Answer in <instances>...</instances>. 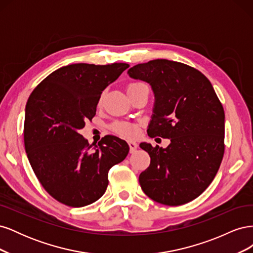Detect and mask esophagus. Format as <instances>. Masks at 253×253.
<instances>
[{"mask_svg":"<svg viewBox=\"0 0 253 253\" xmlns=\"http://www.w3.org/2000/svg\"><path fill=\"white\" fill-rule=\"evenodd\" d=\"M127 143H128V147H129V152H131V153H134L137 150V147H138V145H137V143L135 141H133V140L127 141Z\"/></svg>","mask_w":253,"mask_h":253,"instance_id":"1","label":"esophagus"}]
</instances>
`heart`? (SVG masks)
I'll return each instance as SVG.
<instances>
[{"mask_svg":"<svg viewBox=\"0 0 253 253\" xmlns=\"http://www.w3.org/2000/svg\"><path fill=\"white\" fill-rule=\"evenodd\" d=\"M145 84L141 83V82H136V83H132L129 84L127 90H131L137 87H140V86H144ZM114 131L116 132L117 134L121 135V136H125V137H131L135 134V126L131 124H126V122H118V124H115L113 126Z\"/></svg>","mask_w":253,"mask_h":253,"instance_id":"obj_1","label":"heart"}]
</instances>
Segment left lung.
Instances as JSON below:
<instances>
[{
  "instance_id": "left-lung-1",
  "label": "left lung",
  "mask_w": 253,
  "mask_h": 253,
  "mask_svg": "<svg viewBox=\"0 0 253 253\" xmlns=\"http://www.w3.org/2000/svg\"><path fill=\"white\" fill-rule=\"evenodd\" d=\"M127 74L154 93L148 135L171 140L167 148L139 144L151 157L139 175L142 191L167 206L193 201L215 177L225 150V113L211 82L195 68L166 59L137 64Z\"/></svg>"
}]
</instances>
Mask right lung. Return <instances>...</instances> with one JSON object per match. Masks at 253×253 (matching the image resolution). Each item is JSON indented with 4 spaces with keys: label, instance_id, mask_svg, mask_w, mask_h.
Here are the masks:
<instances>
[{
    "label": "right lung",
    "instance_id": "add662e5",
    "mask_svg": "<svg viewBox=\"0 0 253 253\" xmlns=\"http://www.w3.org/2000/svg\"><path fill=\"white\" fill-rule=\"evenodd\" d=\"M129 65L70 64L48 75L25 108L24 144L43 188L58 202L84 207L98 201L109 171L128 153L127 143L108 135L89 145L79 133L96 115L102 91Z\"/></svg>",
    "mask_w": 253,
    "mask_h": 253
}]
</instances>
